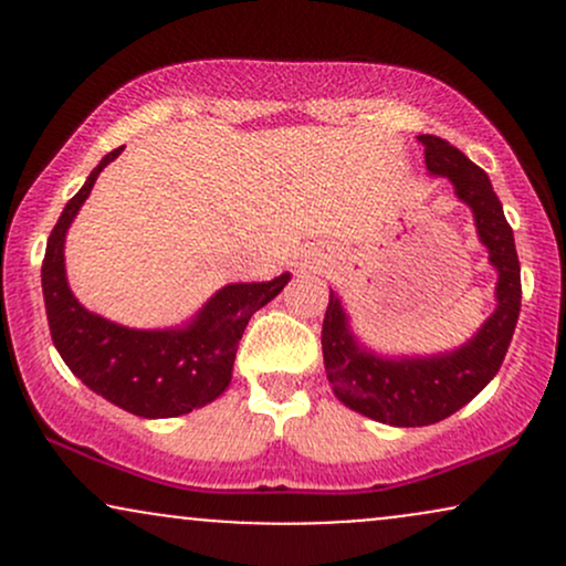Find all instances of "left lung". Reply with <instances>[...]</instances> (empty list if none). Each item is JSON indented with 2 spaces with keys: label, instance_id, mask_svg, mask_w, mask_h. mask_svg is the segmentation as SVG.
<instances>
[{
  "label": "left lung",
  "instance_id": "left-lung-1",
  "mask_svg": "<svg viewBox=\"0 0 566 566\" xmlns=\"http://www.w3.org/2000/svg\"><path fill=\"white\" fill-rule=\"evenodd\" d=\"M426 167L444 175L460 201L471 207L476 233L497 269V308L460 348L437 356H378L356 340L340 297L329 290L322 324L324 369L343 405L378 423L415 428L450 418L497 375L522 308V269L513 231L490 178L463 151L437 135H420Z\"/></svg>",
  "mask_w": 566,
  "mask_h": 566
}]
</instances>
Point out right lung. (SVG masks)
Instances as JSON below:
<instances>
[{"mask_svg":"<svg viewBox=\"0 0 566 566\" xmlns=\"http://www.w3.org/2000/svg\"><path fill=\"white\" fill-rule=\"evenodd\" d=\"M122 148L101 159L63 207L42 261V292L50 335L71 373L90 391L138 418H178L210 405L229 388L247 322L274 301L290 274L271 282L226 284L197 316L178 329H129L93 314L69 287L63 244L71 220L93 191L97 175Z\"/></svg>","mask_w":566,"mask_h":566,"instance_id":"1","label":"right lung"}]
</instances>
